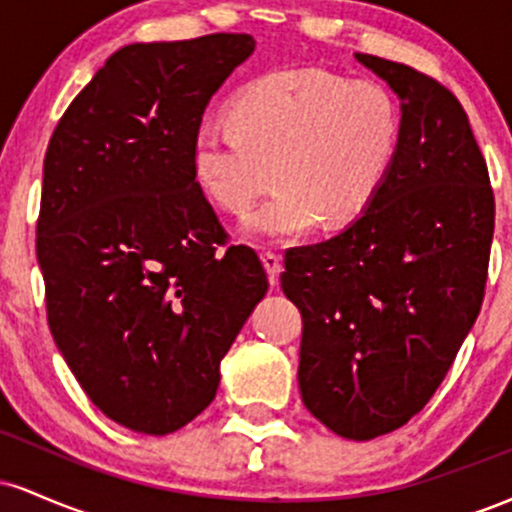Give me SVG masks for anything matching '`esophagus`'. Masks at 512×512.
<instances>
[{"label": "esophagus", "instance_id": "esophagus-1", "mask_svg": "<svg viewBox=\"0 0 512 512\" xmlns=\"http://www.w3.org/2000/svg\"><path fill=\"white\" fill-rule=\"evenodd\" d=\"M262 264H264V269H267V274H269V284H279V274H281V257L276 255V252H272V250H264L262 252Z\"/></svg>", "mask_w": 512, "mask_h": 512}]
</instances>
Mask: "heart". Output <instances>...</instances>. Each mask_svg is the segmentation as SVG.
I'll return each instance as SVG.
<instances>
[{
  "label": "heart",
  "mask_w": 512,
  "mask_h": 512,
  "mask_svg": "<svg viewBox=\"0 0 512 512\" xmlns=\"http://www.w3.org/2000/svg\"><path fill=\"white\" fill-rule=\"evenodd\" d=\"M231 117L199 125L192 168L226 214H245L276 178L279 190L245 221L252 236L269 240L363 214L399 142L397 103L383 86L322 69L250 81L233 98Z\"/></svg>",
  "instance_id": "heart-1"
}]
</instances>
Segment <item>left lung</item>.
<instances>
[{"label":"left lung","mask_w":512,"mask_h":512,"mask_svg":"<svg viewBox=\"0 0 512 512\" xmlns=\"http://www.w3.org/2000/svg\"><path fill=\"white\" fill-rule=\"evenodd\" d=\"M356 60L402 101L395 158L354 223L286 250L281 289L303 317L305 409L337 436L370 440L426 407L472 330L496 204L448 88L407 64Z\"/></svg>","instance_id":"obj_1"}]
</instances>
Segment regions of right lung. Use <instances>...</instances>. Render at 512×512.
Masks as SVG:
<instances>
[{
  "label": "right lung",
  "instance_id": "obj_1",
  "mask_svg": "<svg viewBox=\"0 0 512 512\" xmlns=\"http://www.w3.org/2000/svg\"><path fill=\"white\" fill-rule=\"evenodd\" d=\"M252 50L248 33L125 45L48 144L35 250L50 332L129 431L166 436L209 407L269 289L255 250H219L228 236L192 168L204 108Z\"/></svg>",
  "mask_w": 512,
  "mask_h": 512
}]
</instances>
